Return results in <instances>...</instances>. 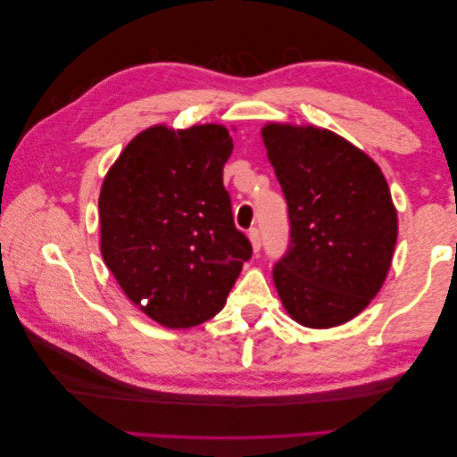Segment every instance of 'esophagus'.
<instances>
[{
  "instance_id": "1",
  "label": "esophagus",
  "mask_w": 457,
  "mask_h": 457,
  "mask_svg": "<svg viewBox=\"0 0 457 457\" xmlns=\"http://www.w3.org/2000/svg\"><path fill=\"white\" fill-rule=\"evenodd\" d=\"M249 241H251V247H253V251L257 253V251H261V236H259V229H249Z\"/></svg>"
}]
</instances>
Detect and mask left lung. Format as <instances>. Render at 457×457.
I'll return each instance as SVG.
<instances>
[{"instance_id": "left-lung-1", "label": "left lung", "mask_w": 457, "mask_h": 457, "mask_svg": "<svg viewBox=\"0 0 457 457\" xmlns=\"http://www.w3.org/2000/svg\"><path fill=\"white\" fill-rule=\"evenodd\" d=\"M288 204L290 245L273 269L287 314L300 326H342L381 290L399 220L378 164L324 128L270 121L261 129Z\"/></svg>"}]
</instances>
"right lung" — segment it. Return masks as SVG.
<instances>
[{
	"mask_svg": "<svg viewBox=\"0 0 457 457\" xmlns=\"http://www.w3.org/2000/svg\"><path fill=\"white\" fill-rule=\"evenodd\" d=\"M231 151L220 123H159L135 135L104 179V263L125 296L164 328L216 316L251 257L223 188Z\"/></svg>",
	"mask_w": 457,
	"mask_h": 457,
	"instance_id": "obj_1",
	"label": "right lung"
}]
</instances>
